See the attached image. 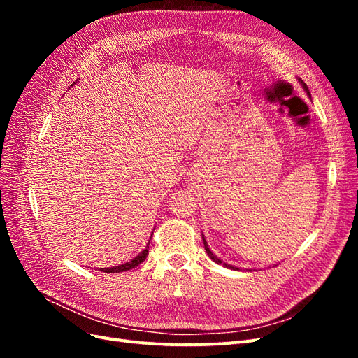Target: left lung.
<instances>
[{
    "label": "left lung",
    "instance_id": "left-lung-1",
    "mask_svg": "<svg viewBox=\"0 0 358 358\" xmlns=\"http://www.w3.org/2000/svg\"><path fill=\"white\" fill-rule=\"evenodd\" d=\"M299 80H300V79H299ZM300 83H301L303 88H305V91L308 92V95H310V94H309V90H308V86H306V83H305V82H301V80H300ZM203 243H204V249H206V252H208V255H209V257L213 259V262H215L216 264H224L225 267H229V268H234V270H237L236 267H233V266H230V264H225V263L222 262V259H220L218 257H216V255H215V254L210 251L209 246H208V242H206V239H204V236H203Z\"/></svg>",
    "mask_w": 358,
    "mask_h": 358
}]
</instances>
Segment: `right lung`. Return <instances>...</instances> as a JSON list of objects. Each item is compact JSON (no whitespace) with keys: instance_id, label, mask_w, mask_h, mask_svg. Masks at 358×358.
Returning a JSON list of instances; mask_svg holds the SVG:
<instances>
[{"instance_id":"obj_1","label":"right lung","mask_w":358,"mask_h":358,"mask_svg":"<svg viewBox=\"0 0 358 358\" xmlns=\"http://www.w3.org/2000/svg\"><path fill=\"white\" fill-rule=\"evenodd\" d=\"M148 249H149V243L146 245V248L143 249L142 252H140L136 258H133L131 262H127L125 264H119V266H115V267H109V268H100V272H104V273H119V272H127V270L129 268H134L136 266L142 264L145 262V258L148 257Z\"/></svg>"}]
</instances>
